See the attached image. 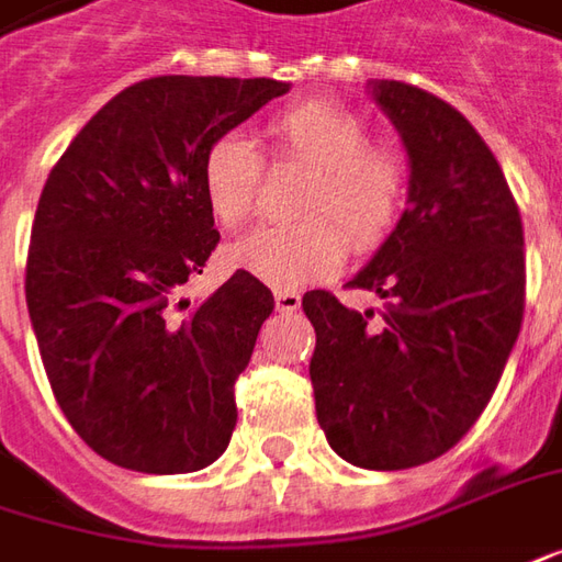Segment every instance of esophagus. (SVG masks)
Masks as SVG:
<instances>
[{
	"mask_svg": "<svg viewBox=\"0 0 562 562\" xmlns=\"http://www.w3.org/2000/svg\"><path fill=\"white\" fill-rule=\"evenodd\" d=\"M273 297H277V311L280 313H295L297 307H301V295H297V292H289V289H280Z\"/></svg>",
	"mask_w": 562,
	"mask_h": 562,
	"instance_id": "1",
	"label": "esophagus"
}]
</instances>
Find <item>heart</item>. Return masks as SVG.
<instances>
[{
  "instance_id": "heart-1",
  "label": "heart",
  "mask_w": 562,
  "mask_h": 562,
  "mask_svg": "<svg viewBox=\"0 0 562 562\" xmlns=\"http://www.w3.org/2000/svg\"><path fill=\"white\" fill-rule=\"evenodd\" d=\"M273 166H304L295 209L304 217L267 224L227 249V261L267 285L295 289L331 273L347 243L378 249L406 205L403 153L366 140V122L341 104L307 98L267 122ZM265 162L246 137L221 135L202 153V190L224 227L246 224L258 205Z\"/></svg>"
}]
</instances>
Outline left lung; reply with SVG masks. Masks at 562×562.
Masks as SVG:
<instances>
[{
  "label": "left lung",
  "mask_w": 562,
  "mask_h": 562,
  "mask_svg": "<svg viewBox=\"0 0 562 562\" xmlns=\"http://www.w3.org/2000/svg\"><path fill=\"white\" fill-rule=\"evenodd\" d=\"M375 101L409 150V209L350 289L387 311H347L313 289L316 418L338 456L403 471L449 452L483 415L526 307L517 200L490 144L456 106L409 82H378Z\"/></svg>",
  "instance_id": "obj_1"
}]
</instances>
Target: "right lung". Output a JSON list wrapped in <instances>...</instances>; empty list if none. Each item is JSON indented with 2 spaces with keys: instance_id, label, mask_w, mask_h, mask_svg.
I'll list each match as a JSON object with an SVG mask.
<instances>
[{
  "instance_id": "add662e5",
  "label": "right lung",
  "mask_w": 562,
  "mask_h": 562,
  "mask_svg": "<svg viewBox=\"0 0 562 562\" xmlns=\"http://www.w3.org/2000/svg\"><path fill=\"white\" fill-rule=\"evenodd\" d=\"M285 91L140 79L86 122L42 187L24 280L42 366L72 430L120 468L202 471L231 442L233 384L273 295L246 270L196 307L181 285L221 243L202 153Z\"/></svg>"
}]
</instances>
